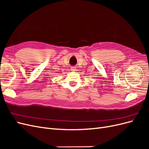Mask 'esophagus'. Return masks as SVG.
<instances>
[{
	"instance_id": "obj_1",
	"label": "esophagus",
	"mask_w": 149,
	"mask_h": 149,
	"mask_svg": "<svg viewBox=\"0 0 149 149\" xmlns=\"http://www.w3.org/2000/svg\"><path fill=\"white\" fill-rule=\"evenodd\" d=\"M70 70H71L72 71H76V70H76V66H71Z\"/></svg>"
}]
</instances>
